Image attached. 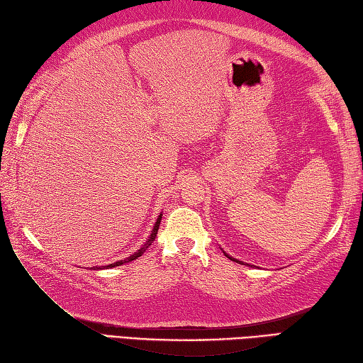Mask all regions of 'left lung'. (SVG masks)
Returning a JSON list of instances; mask_svg holds the SVG:
<instances>
[{"instance_id": "1", "label": "left lung", "mask_w": 363, "mask_h": 363, "mask_svg": "<svg viewBox=\"0 0 363 363\" xmlns=\"http://www.w3.org/2000/svg\"><path fill=\"white\" fill-rule=\"evenodd\" d=\"M226 256H228V254H226ZM230 260H234V262H240V260H237V259H233V257H230V256H228Z\"/></svg>"}]
</instances>
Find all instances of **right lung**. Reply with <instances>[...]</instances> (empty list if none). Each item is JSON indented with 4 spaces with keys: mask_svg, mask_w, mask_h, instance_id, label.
I'll use <instances>...</instances> for the list:
<instances>
[{
    "mask_svg": "<svg viewBox=\"0 0 363 363\" xmlns=\"http://www.w3.org/2000/svg\"><path fill=\"white\" fill-rule=\"evenodd\" d=\"M160 220H162V213L159 215V218L156 220V225H154V228H152V230H151V235H150V238L148 240H146V243L142 246L140 250H138L137 252H134V254H130L129 257H126L125 260H118V262H115V264H111V265H106L104 268H112V267H118V265H123V264H126V262H130V260H135L137 257H140L142 254L148 250V246L154 242V238H156V235H157V230H159V225H160ZM94 269H101V267H94Z\"/></svg>",
    "mask_w": 363,
    "mask_h": 363,
    "instance_id": "1",
    "label": "right lung"
}]
</instances>
